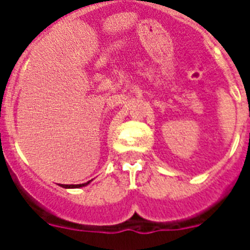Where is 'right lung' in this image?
<instances>
[{"label":"right lung","mask_w":250,"mask_h":250,"mask_svg":"<svg viewBox=\"0 0 250 250\" xmlns=\"http://www.w3.org/2000/svg\"><path fill=\"white\" fill-rule=\"evenodd\" d=\"M89 183H90V180L89 182L84 183V184H61V187H62V188H80V187L88 186Z\"/></svg>","instance_id":"right-lung-1"}]
</instances>
